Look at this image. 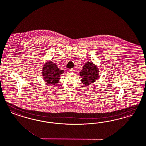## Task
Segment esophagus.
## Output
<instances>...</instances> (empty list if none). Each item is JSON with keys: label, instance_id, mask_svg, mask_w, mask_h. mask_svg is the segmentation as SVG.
<instances>
[{"label": "esophagus", "instance_id": "obj_1", "mask_svg": "<svg viewBox=\"0 0 146 146\" xmlns=\"http://www.w3.org/2000/svg\"><path fill=\"white\" fill-rule=\"evenodd\" d=\"M68 70H69V72H70V73H73V72H74V70L73 69V68H72V69H70Z\"/></svg>", "mask_w": 146, "mask_h": 146}]
</instances>
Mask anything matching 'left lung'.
<instances>
[{
    "mask_svg": "<svg viewBox=\"0 0 146 146\" xmlns=\"http://www.w3.org/2000/svg\"><path fill=\"white\" fill-rule=\"evenodd\" d=\"M79 74L82 83L85 86L90 85L100 78L98 67L90 61L84 65Z\"/></svg>",
    "mask_w": 146,
    "mask_h": 146,
    "instance_id": "1",
    "label": "left lung"
}]
</instances>
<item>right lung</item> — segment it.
<instances>
[{
    "mask_svg": "<svg viewBox=\"0 0 146 146\" xmlns=\"http://www.w3.org/2000/svg\"><path fill=\"white\" fill-rule=\"evenodd\" d=\"M64 72L60 70L52 61H46L43 66L42 78L47 84L55 85L60 80V76Z\"/></svg>",
    "mask_w": 146,
    "mask_h": 146,
    "instance_id": "obj_1",
    "label": "right lung"
}]
</instances>
